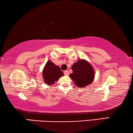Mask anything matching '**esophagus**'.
<instances>
[{"label": "esophagus", "instance_id": "34e87169", "mask_svg": "<svg viewBox=\"0 0 133 133\" xmlns=\"http://www.w3.org/2000/svg\"><path fill=\"white\" fill-rule=\"evenodd\" d=\"M64 75H66V76H68V75H69V71H68V70H66V71H64Z\"/></svg>", "mask_w": 133, "mask_h": 133}]
</instances>
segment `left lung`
I'll list each match as a JSON object with an SVG mask.
<instances>
[{
    "instance_id": "8db88e82",
    "label": "left lung",
    "mask_w": 133,
    "mask_h": 133,
    "mask_svg": "<svg viewBox=\"0 0 133 133\" xmlns=\"http://www.w3.org/2000/svg\"><path fill=\"white\" fill-rule=\"evenodd\" d=\"M73 73L70 77L79 88H84L92 83L95 71L92 65L85 60L80 59L71 66Z\"/></svg>"
}]
</instances>
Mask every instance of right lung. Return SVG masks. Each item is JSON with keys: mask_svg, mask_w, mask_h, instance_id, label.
<instances>
[{"mask_svg": "<svg viewBox=\"0 0 133 133\" xmlns=\"http://www.w3.org/2000/svg\"><path fill=\"white\" fill-rule=\"evenodd\" d=\"M43 76L44 83L47 85H52L58 81L59 78L63 76V73L59 66L48 60L43 69Z\"/></svg>", "mask_w": 133, "mask_h": 133, "instance_id": "1", "label": "right lung"}]
</instances>
